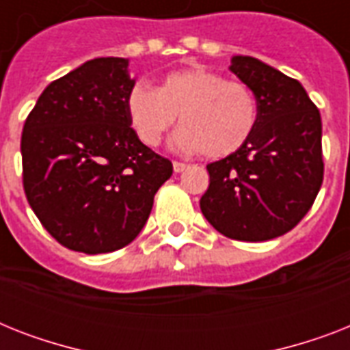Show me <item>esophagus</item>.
<instances>
[{
  "mask_svg": "<svg viewBox=\"0 0 350 350\" xmlns=\"http://www.w3.org/2000/svg\"><path fill=\"white\" fill-rule=\"evenodd\" d=\"M172 167H174V172H183V170L187 169V165L181 163V161H174V163H172Z\"/></svg>",
  "mask_w": 350,
  "mask_h": 350,
  "instance_id": "esophagus-1",
  "label": "esophagus"
}]
</instances>
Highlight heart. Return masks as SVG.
<instances>
[{"label":"heart","mask_w":350,"mask_h":350,"mask_svg":"<svg viewBox=\"0 0 350 350\" xmlns=\"http://www.w3.org/2000/svg\"><path fill=\"white\" fill-rule=\"evenodd\" d=\"M126 118L137 139L158 147L180 116L172 145L211 159L238 152L252 137L260 105L254 90L203 67L165 76L158 90L136 83L126 94Z\"/></svg>","instance_id":"heart-1"}]
</instances>
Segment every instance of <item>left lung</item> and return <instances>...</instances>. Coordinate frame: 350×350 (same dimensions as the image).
Wrapping results in <instances>:
<instances>
[{"label":"left lung","instance_id":"1","mask_svg":"<svg viewBox=\"0 0 350 350\" xmlns=\"http://www.w3.org/2000/svg\"><path fill=\"white\" fill-rule=\"evenodd\" d=\"M230 70L254 90L260 116L245 147L207 165L200 207L227 238L267 241L293 230L320 192V111L299 81L256 57L234 56Z\"/></svg>","mask_w":350,"mask_h":350}]
</instances>
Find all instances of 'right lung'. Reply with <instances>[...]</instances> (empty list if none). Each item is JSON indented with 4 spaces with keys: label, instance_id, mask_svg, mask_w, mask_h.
Segmentation results:
<instances>
[{
    "label": "right lung",
    "instance_id": "right-lung-1",
    "mask_svg": "<svg viewBox=\"0 0 350 350\" xmlns=\"http://www.w3.org/2000/svg\"><path fill=\"white\" fill-rule=\"evenodd\" d=\"M123 57H96L52 81L25 120L23 189L57 243L103 254L136 238L170 159L143 145L126 118L134 79Z\"/></svg>",
    "mask_w": 350,
    "mask_h": 350
}]
</instances>
